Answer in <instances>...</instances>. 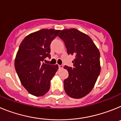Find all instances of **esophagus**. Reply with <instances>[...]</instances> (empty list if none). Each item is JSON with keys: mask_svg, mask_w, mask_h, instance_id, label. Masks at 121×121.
<instances>
[{"mask_svg": "<svg viewBox=\"0 0 121 121\" xmlns=\"http://www.w3.org/2000/svg\"><path fill=\"white\" fill-rule=\"evenodd\" d=\"M58 68H59V69H62V68H63V65H58Z\"/></svg>", "mask_w": 121, "mask_h": 121, "instance_id": "1", "label": "esophagus"}]
</instances>
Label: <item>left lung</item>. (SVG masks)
<instances>
[{
	"mask_svg": "<svg viewBox=\"0 0 121 121\" xmlns=\"http://www.w3.org/2000/svg\"><path fill=\"white\" fill-rule=\"evenodd\" d=\"M68 55L75 56L73 68L65 67L69 76L64 80V89L69 97L79 99L90 92L100 72V52L91 38L75 29L61 30Z\"/></svg>",
	"mask_w": 121,
	"mask_h": 121,
	"instance_id": "1",
	"label": "left lung"
}]
</instances>
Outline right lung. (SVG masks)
Returning a JSON list of instances; mask_svg holds the SVG:
<instances>
[{"instance_id":"add662e5","label":"right lung","mask_w":121,"mask_h":121,"mask_svg":"<svg viewBox=\"0 0 121 121\" xmlns=\"http://www.w3.org/2000/svg\"><path fill=\"white\" fill-rule=\"evenodd\" d=\"M60 30L41 29L27 36L19 47L14 66L23 86L35 96L49 91L50 82L58 69V65L44 63L50 58V45Z\"/></svg>"}]
</instances>
